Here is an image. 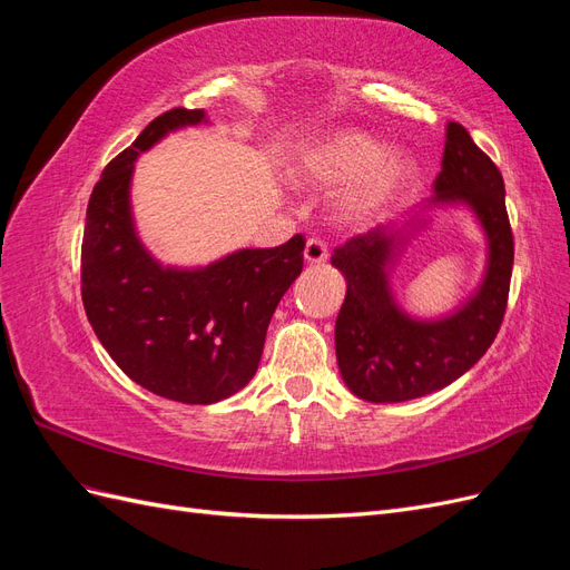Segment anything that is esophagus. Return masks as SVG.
<instances>
[{"label": "esophagus", "mask_w": 570, "mask_h": 570, "mask_svg": "<svg viewBox=\"0 0 570 570\" xmlns=\"http://www.w3.org/2000/svg\"><path fill=\"white\" fill-rule=\"evenodd\" d=\"M304 258L308 264H325L327 262V245L318 237H312L304 247Z\"/></svg>", "instance_id": "esophagus-1"}]
</instances>
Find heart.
<instances>
[{
  "label": "heart",
  "mask_w": 570,
  "mask_h": 570,
  "mask_svg": "<svg viewBox=\"0 0 570 570\" xmlns=\"http://www.w3.org/2000/svg\"><path fill=\"white\" fill-rule=\"evenodd\" d=\"M413 164L385 157V145L356 130H340L306 147L295 166V180L308 187L350 185L337 199V216L352 226L383 218L413 183Z\"/></svg>",
  "instance_id": "heart-1"
}]
</instances>
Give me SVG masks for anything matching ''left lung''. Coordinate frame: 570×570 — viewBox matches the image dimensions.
Returning <instances> with one entry per match:
<instances>
[{"label":"left lung","mask_w":570,"mask_h":570,"mask_svg":"<svg viewBox=\"0 0 570 570\" xmlns=\"http://www.w3.org/2000/svg\"><path fill=\"white\" fill-rule=\"evenodd\" d=\"M433 187L428 206L465 204L480 220L488 235L485 278L452 316L419 321L396 306L387 278L402 228L377 226L335 249L331 262L347 281L335 321L337 366L344 385L366 402H406L454 383L488 352L504 321L513 268L504 180L456 120L446 124Z\"/></svg>","instance_id":"8db88e82"}]
</instances>
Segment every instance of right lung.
Returning a JSON list of instances; mask_svg holds the SVG:
<instances>
[{"label":"right lung","mask_w":570,"mask_h":570,"mask_svg":"<svg viewBox=\"0 0 570 570\" xmlns=\"http://www.w3.org/2000/svg\"><path fill=\"white\" fill-rule=\"evenodd\" d=\"M204 109L157 116L95 185L85 218L80 289L85 314L130 381L183 404H214L258 368L275 306L304 266V237L239 249L204 268H164L137 239L130 214L135 159Z\"/></svg>","instance_id":"obj_1"}]
</instances>
